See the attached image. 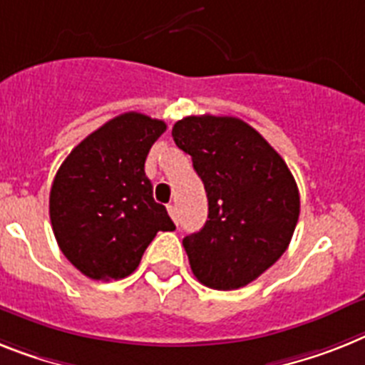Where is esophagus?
Segmentation results:
<instances>
[{"label": "esophagus", "mask_w": 365, "mask_h": 365, "mask_svg": "<svg viewBox=\"0 0 365 365\" xmlns=\"http://www.w3.org/2000/svg\"><path fill=\"white\" fill-rule=\"evenodd\" d=\"M167 210H168V215L173 217L174 222H178V207H176V204H168Z\"/></svg>", "instance_id": "esophagus-1"}]
</instances>
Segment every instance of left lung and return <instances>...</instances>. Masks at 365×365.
<instances>
[{
	"label": "left lung",
	"instance_id": "1",
	"mask_svg": "<svg viewBox=\"0 0 365 365\" xmlns=\"http://www.w3.org/2000/svg\"><path fill=\"white\" fill-rule=\"evenodd\" d=\"M174 143L191 155L207 192V220L183 237L192 274L230 292L267 271L289 247L301 198L277 150L235 116H185Z\"/></svg>",
	"mask_w": 365,
	"mask_h": 365
}]
</instances>
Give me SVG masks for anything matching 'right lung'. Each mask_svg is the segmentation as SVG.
Returning a JSON list of instances; mask_svg holds the SVG:
<instances>
[{"label":"right lung","instance_id":"obj_1","mask_svg":"<svg viewBox=\"0 0 365 365\" xmlns=\"http://www.w3.org/2000/svg\"><path fill=\"white\" fill-rule=\"evenodd\" d=\"M165 130L163 120L143 113L115 116L85 137L55 174L51 228L61 252L85 277H130L155 234L176 228L145 174L146 155Z\"/></svg>","mask_w":365,"mask_h":365}]
</instances>
